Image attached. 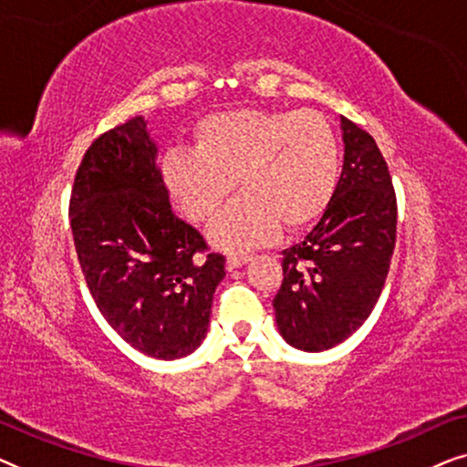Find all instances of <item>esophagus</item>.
Returning a JSON list of instances; mask_svg holds the SVG:
<instances>
[{"instance_id":"1","label":"esophagus","mask_w":467,"mask_h":467,"mask_svg":"<svg viewBox=\"0 0 467 467\" xmlns=\"http://www.w3.org/2000/svg\"><path fill=\"white\" fill-rule=\"evenodd\" d=\"M248 261H251V257H248V254H232V257H227V270L229 272L238 270V267L246 265Z\"/></svg>"}]
</instances>
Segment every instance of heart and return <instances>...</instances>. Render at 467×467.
I'll list each match as a JSON object with an SVG mask.
<instances>
[{
	"instance_id": "obj_1",
	"label": "heart",
	"mask_w": 467,
	"mask_h": 467,
	"mask_svg": "<svg viewBox=\"0 0 467 467\" xmlns=\"http://www.w3.org/2000/svg\"><path fill=\"white\" fill-rule=\"evenodd\" d=\"M195 149L168 150L163 182L182 214L206 223L234 189L242 195L210 227V242L240 253L267 244L280 225L308 227L329 206L340 176V146L315 110H227L202 119Z\"/></svg>"
}]
</instances>
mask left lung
Masks as SVG:
<instances>
[{
    "mask_svg": "<svg viewBox=\"0 0 467 467\" xmlns=\"http://www.w3.org/2000/svg\"><path fill=\"white\" fill-rule=\"evenodd\" d=\"M344 165L321 221L283 251L274 297L280 336L306 353L347 340L372 315L395 248L398 202L374 138L340 119Z\"/></svg>",
    "mask_w": 467,
    "mask_h": 467,
    "instance_id": "8db88e82",
    "label": "left lung"
}]
</instances>
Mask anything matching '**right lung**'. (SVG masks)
I'll return each mask as SVG.
<instances>
[{"label": "right lung", "mask_w": 467, "mask_h": 467, "mask_svg": "<svg viewBox=\"0 0 467 467\" xmlns=\"http://www.w3.org/2000/svg\"><path fill=\"white\" fill-rule=\"evenodd\" d=\"M69 227L87 286L140 353L181 359L206 337L225 257L171 213L142 117L101 133L82 157Z\"/></svg>", "instance_id": "obj_1"}]
</instances>
